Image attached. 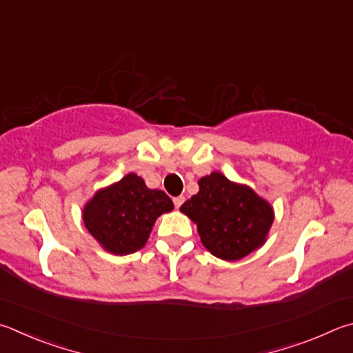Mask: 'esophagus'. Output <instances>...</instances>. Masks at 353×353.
Wrapping results in <instances>:
<instances>
[{
	"label": "esophagus",
	"instance_id": "1",
	"mask_svg": "<svg viewBox=\"0 0 353 353\" xmlns=\"http://www.w3.org/2000/svg\"><path fill=\"white\" fill-rule=\"evenodd\" d=\"M172 202H174V207L176 208H181V205L185 202V197L183 196H177V197L172 199Z\"/></svg>",
	"mask_w": 353,
	"mask_h": 353
}]
</instances>
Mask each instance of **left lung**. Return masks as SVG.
Listing matches in <instances>:
<instances>
[{
    "label": "left lung",
    "instance_id": "1",
    "mask_svg": "<svg viewBox=\"0 0 353 353\" xmlns=\"http://www.w3.org/2000/svg\"><path fill=\"white\" fill-rule=\"evenodd\" d=\"M199 193L181 211L197 225L203 247L223 261H238L264 245L274 219L272 205L247 185L219 171L202 177Z\"/></svg>",
    "mask_w": 353,
    "mask_h": 353
}]
</instances>
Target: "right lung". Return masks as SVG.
Wrapping results in <instances>:
<instances>
[{
	"instance_id": "add662e5",
	"label": "right lung",
	"mask_w": 353,
	"mask_h": 353,
	"mask_svg": "<svg viewBox=\"0 0 353 353\" xmlns=\"http://www.w3.org/2000/svg\"><path fill=\"white\" fill-rule=\"evenodd\" d=\"M172 208L162 190H150L130 172L94 194L83 208V222L106 252L123 256L145 247L157 217Z\"/></svg>"
}]
</instances>
